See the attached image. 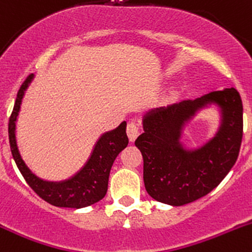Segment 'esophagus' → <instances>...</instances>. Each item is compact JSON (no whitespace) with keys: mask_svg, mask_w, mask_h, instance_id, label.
Wrapping results in <instances>:
<instances>
[{"mask_svg":"<svg viewBox=\"0 0 252 252\" xmlns=\"http://www.w3.org/2000/svg\"><path fill=\"white\" fill-rule=\"evenodd\" d=\"M126 134H128V138L130 141H134L139 135V126L134 122H130L126 126Z\"/></svg>","mask_w":252,"mask_h":252,"instance_id":"34e87169","label":"esophagus"}]
</instances>
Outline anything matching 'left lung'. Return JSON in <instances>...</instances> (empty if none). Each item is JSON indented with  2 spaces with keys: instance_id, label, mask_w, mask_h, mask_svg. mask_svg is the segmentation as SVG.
Returning a JSON list of instances; mask_svg holds the SVG:
<instances>
[{
  "instance_id": "left-lung-1",
  "label": "left lung",
  "mask_w": 252,
  "mask_h": 252,
  "mask_svg": "<svg viewBox=\"0 0 252 252\" xmlns=\"http://www.w3.org/2000/svg\"><path fill=\"white\" fill-rule=\"evenodd\" d=\"M217 104L222 121L216 135L188 151L179 141L184 124L201 109ZM135 145L144 158L146 192L161 203L183 206L208 194L236 162L243 140V102L235 89L153 109L143 118Z\"/></svg>"
}]
</instances>
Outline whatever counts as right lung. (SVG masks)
<instances>
[{
  "label": "right lung",
  "instance_id": "obj_1",
  "mask_svg": "<svg viewBox=\"0 0 252 252\" xmlns=\"http://www.w3.org/2000/svg\"><path fill=\"white\" fill-rule=\"evenodd\" d=\"M33 76L34 75H29L26 81L22 84L21 89L17 94L13 112L9 117V145H11L12 155L16 161L17 167L19 168L29 187L40 198L53 206L79 209L97 203L107 193L109 172H111L114 160L118 154L128 145L129 140L126 133V123L123 122L116 129L104 133L94 145L89 161L71 178L60 181V182L41 180L38 176L34 175L26 165L19 154L16 140L17 117H18L19 109H21L24 92L28 89Z\"/></svg>",
  "mask_w": 252,
  "mask_h": 252
}]
</instances>
